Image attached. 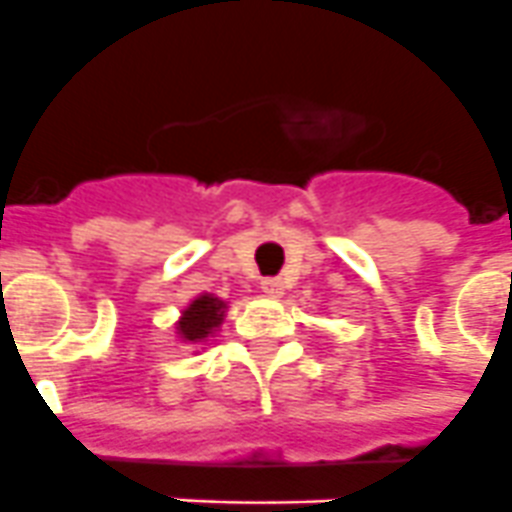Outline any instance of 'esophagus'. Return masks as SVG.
<instances>
[{"label":"esophagus","instance_id":"esophagus-1","mask_svg":"<svg viewBox=\"0 0 512 512\" xmlns=\"http://www.w3.org/2000/svg\"><path fill=\"white\" fill-rule=\"evenodd\" d=\"M261 289H264L269 297H282L284 295L282 279H264V282H261Z\"/></svg>","mask_w":512,"mask_h":512}]
</instances>
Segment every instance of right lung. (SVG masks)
Returning <instances> with one entry per match:
<instances>
[{
    "instance_id": "1",
    "label": "right lung",
    "mask_w": 512,
    "mask_h": 512,
    "mask_svg": "<svg viewBox=\"0 0 512 512\" xmlns=\"http://www.w3.org/2000/svg\"><path fill=\"white\" fill-rule=\"evenodd\" d=\"M225 312H228V302L210 292H202L184 307L176 320V338L189 346H202L220 330Z\"/></svg>"
}]
</instances>
